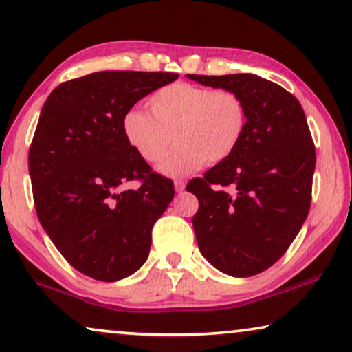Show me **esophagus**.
Returning a JSON list of instances; mask_svg holds the SVG:
<instances>
[{
	"label": "esophagus",
	"instance_id": "1",
	"mask_svg": "<svg viewBox=\"0 0 352 352\" xmlns=\"http://www.w3.org/2000/svg\"><path fill=\"white\" fill-rule=\"evenodd\" d=\"M175 189H176V192H182L186 189V182L182 179H176L175 181Z\"/></svg>",
	"mask_w": 352,
	"mask_h": 352
}]
</instances>
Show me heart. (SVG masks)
<instances>
[{
  "instance_id": "1",
  "label": "heart",
  "mask_w": 352,
  "mask_h": 352,
  "mask_svg": "<svg viewBox=\"0 0 352 352\" xmlns=\"http://www.w3.org/2000/svg\"><path fill=\"white\" fill-rule=\"evenodd\" d=\"M147 105L151 115L142 110L124 115L123 134L147 163L160 160L173 138L176 146L158 165L171 177L190 175L205 162L228 160L247 131V105L230 89L177 81L155 91Z\"/></svg>"
}]
</instances>
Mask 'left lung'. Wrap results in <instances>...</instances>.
Segmentation results:
<instances>
[{"label":"left lung","mask_w":352,"mask_h":352,"mask_svg":"<svg viewBox=\"0 0 352 352\" xmlns=\"http://www.w3.org/2000/svg\"><path fill=\"white\" fill-rule=\"evenodd\" d=\"M187 78L235 91L247 105L237 151L187 190L199 199L192 224L201 254L229 276H256L285 254L309 213L316 147L305 110L282 86L252 74Z\"/></svg>","instance_id":"1"}]
</instances>
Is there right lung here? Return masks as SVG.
Wrapping results in <instances>:
<instances>
[{
  "mask_svg": "<svg viewBox=\"0 0 352 352\" xmlns=\"http://www.w3.org/2000/svg\"><path fill=\"white\" fill-rule=\"evenodd\" d=\"M177 78L107 70L60 83L46 99L28 151L38 219L85 276L115 282L146 263L152 228L175 197L123 134L133 105ZM140 181L138 190H123Z\"/></svg>",
  "mask_w": 352,
  "mask_h": 352,
  "instance_id": "add662e5",
  "label": "right lung"
}]
</instances>
